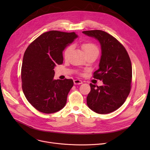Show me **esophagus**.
Masks as SVG:
<instances>
[{"instance_id": "obj_1", "label": "esophagus", "mask_w": 150, "mask_h": 150, "mask_svg": "<svg viewBox=\"0 0 150 150\" xmlns=\"http://www.w3.org/2000/svg\"><path fill=\"white\" fill-rule=\"evenodd\" d=\"M74 83L75 84H78V85L81 84L83 83L82 81H81V80H75L74 81Z\"/></svg>"}]
</instances>
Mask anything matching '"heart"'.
I'll return each mask as SVG.
<instances>
[{"mask_svg":"<svg viewBox=\"0 0 150 150\" xmlns=\"http://www.w3.org/2000/svg\"><path fill=\"white\" fill-rule=\"evenodd\" d=\"M82 48L86 55L92 53L93 52H98L97 47L95 44L91 42H85L83 44ZM72 49H73V45H69L68 47H66V49L64 51V57L65 58H67L69 57V53L70 51L72 50Z\"/></svg>","mask_w":150,"mask_h":150,"instance_id":"heart-1","label":"heart"}]
</instances>
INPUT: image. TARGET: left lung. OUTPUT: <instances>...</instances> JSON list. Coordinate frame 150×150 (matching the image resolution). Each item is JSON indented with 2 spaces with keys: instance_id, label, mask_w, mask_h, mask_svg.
I'll return each mask as SVG.
<instances>
[{
  "instance_id": "left-lung-1",
  "label": "left lung",
  "mask_w": 150,
  "mask_h": 150,
  "mask_svg": "<svg viewBox=\"0 0 150 150\" xmlns=\"http://www.w3.org/2000/svg\"><path fill=\"white\" fill-rule=\"evenodd\" d=\"M83 33L100 44L99 68L93 73V78L103 83L100 86L90 84L87 105L98 114L112 112L122 106L130 92L132 66L129 57L123 45L105 31L96 30Z\"/></svg>"
}]
</instances>
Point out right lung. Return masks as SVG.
<instances>
[{"label": "right lung", "mask_w": 150, "mask_h": 150, "mask_svg": "<svg viewBox=\"0 0 150 150\" xmlns=\"http://www.w3.org/2000/svg\"><path fill=\"white\" fill-rule=\"evenodd\" d=\"M77 38L75 32L52 30L38 37L26 49L21 69L22 87L27 100L38 111L51 114L65 106L74 81L54 80V68L62 64L63 50Z\"/></svg>", "instance_id": "right-lung-1"}]
</instances>
